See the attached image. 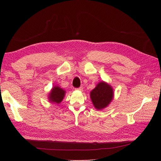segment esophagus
Masks as SVG:
<instances>
[{"label":"esophagus","instance_id":"esophagus-1","mask_svg":"<svg viewBox=\"0 0 161 161\" xmlns=\"http://www.w3.org/2000/svg\"><path fill=\"white\" fill-rule=\"evenodd\" d=\"M75 89H76V90H79V91H82L83 90V87L80 86V87H79V88H76Z\"/></svg>","mask_w":161,"mask_h":161}]
</instances>
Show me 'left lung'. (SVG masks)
<instances>
[{"label": "left lung", "instance_id": "1", "mask_svg": "<svg viewBox=\"0 0 161 161\" xmlns=\"http://www.w3.org/2000/svg\"><path fill=\"white\" fill-rule=\"evenodd\" d=\"M113 89L110 85L102 81L91 92L92 103L97 109H102L107 107L113 99Z\"/></svg>", "mask_w": 161, "mask_h": 161}]
</instances>
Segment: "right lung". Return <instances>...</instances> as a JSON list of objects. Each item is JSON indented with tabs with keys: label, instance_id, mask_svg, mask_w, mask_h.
I'll list each match as a JSON object with an SVG mask.
<instances>
[{
	"label": "right lung",
	"instance_id": "right-lung-1",
	"mask_svg": "<svg viewBox=\"0 0 161 161\" xmlns=\"http://www.w3.org/2000/svg\"><path fill=\"white\" fill-rule=\"evenodd\" d=\"M65 92L59 86H54L49 96V99L51 102L56 103H60L64 97Z\"/></svg>",
	"mask_w": 161,
	"mask_h": 161
}]
</instances>
